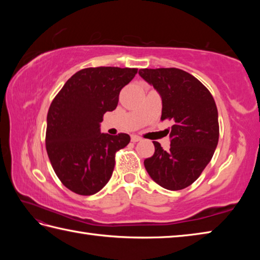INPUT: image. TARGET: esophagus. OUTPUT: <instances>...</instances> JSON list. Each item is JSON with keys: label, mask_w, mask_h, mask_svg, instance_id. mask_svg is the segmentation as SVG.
Wrapping results in <instances>:
<instances>
[{"label": "esophagus", "mask_w": 260, "mask_h": 260, "mask_svg": "<svg viewBox=\"0 0 260 260\" xmlns=\"http://www.w3.org/2000/svg\"><path fill=\"white\" fill-rule=\"evenodd\" d=\"M132 142H134V143H136V142H139V141H141V138L140 136H138V135H132Z\"/></svg>", "instance_id": "esophagus-1"}]
</instances>
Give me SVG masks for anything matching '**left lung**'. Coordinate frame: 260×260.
<instances>
[{
  "instance_id": "8db88e82",
  "label": "left lung",
  "mask_w": 260,
  "mask_h": 260,
  "mask_svg": "<svg viewBox=\"0 0 260 260\" xmlns=\"http://www.w3.org/2000/svg\"><path fill=\"white\" fill-rule=\"evenodd\" d=\"M139 74L160 95V119L173 121L167 129L170 150L153 141L155 153L144 167L160 187L181 190L199 179L217 148V105L203 83L180 69H142Z\"/></svg>"
}]
</instances>
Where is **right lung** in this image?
Masks as SVG:
<instances>
[{"mask_svg": "<svg viewBox=\"0 0 260 260\" xmlns=\"http://www.w3.org/2000/svg\"><path fill=\"white\" fill-rule=\"evenodd\" d=\"M138 69L88 68L65 82L47 116L46 148L52 169L70 190L89 196L109 182L114 156L129 143L128 134L101 133L105 112L113 111L119 93Z\"/></svg>", "mask_w": 260, "mask_h": 260, "instance_id": "right-lung-1", "label": "right lung"}]
</instances>
